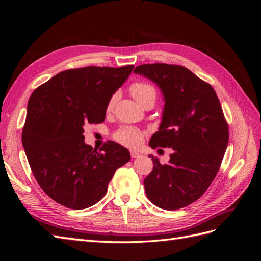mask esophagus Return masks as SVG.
Here are the masks:
<instances>
[{"label":"esophagus","mask_w":261,"mask_h":261,"mask_svg":"<svg viewBox=\"0 0 261 261\" xmlns=\"http://www.w3.org/2000/svg\"><path fill=\"white\" fill-rule=\"evenodd\" d=\"M130 155H132V158H139V156H141V154L136 152V151H130Z\"/></svg>","instance_id":"esophagus-1"}]
</instances>
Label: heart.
Returning <instances> with one entry per match:
<instances>
[{"instance_id":"b5f03b06","label":"heart","mask_w":261,"mask_h":261,"mask_svg":"<svg viewBox=\"0 0 261 261\" xmlns=\"http://www.w3.org/2000/svg\"><path fill=\"white\" fill-rule=\"evenodd\" d=\"M129 91L134 99H135L139 105H144L147 100L150 99L155 101L156 98V91L154 89V87L146 82H136L132 84L129 87ZM116 99V93L110 98L107 105L108 111H111L114 108ZM144 136L145 133L143 130H140L136 127H130V126H123V127L118 128L113 134V137L117 143H120L121 145L128 148H137L141 143H143Z\"/></svg>"}]
</instances>
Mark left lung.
<instances>
[{
    "label": "left lung",
    "instance_id": "8db88e82",
    "mask_svg": "<svg viewBox=\"0 0 261 261\" xmlns=\"http://www.w3.org/2000/svg\"><path fill=\"white\" fill-rule=\"evenodd\" d=\"M134 73L160 87L164 110L160 128L149 145L172 148L170 161L151 156L153 170L145 178L148 199L156 207L176 210L193 203L207 191L222 162L228 126L212 86L180 65H139Z\"/></svg>",
    "mask_w": 261,
    "mask_h": 261
}]
</instances>
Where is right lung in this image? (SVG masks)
I'll return each mask as SVG.
<instances>
[{
	"instance_id": "right-lung-1",
	"label": "right lung",
	"mask_w": 261,
	"mask_h": 261,
	"mask_svg": "<svg viewBox=\"0 0 261 261\" xmlns=\"http://www.w3.org/2000/svg\"><path fill=\"white\" fill-rule=\"evenodd\" d=\"M134 65L72 68L39 86L28 101L21 141L42 191L66 208L93 206L129 151L109 140L99 151L85 144L84 126L105 121L112 94Z\"/></svg>"
}]
</instances>
